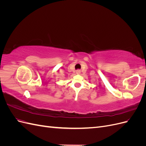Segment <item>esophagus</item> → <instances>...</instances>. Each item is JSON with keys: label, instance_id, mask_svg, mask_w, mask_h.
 <instances>
[{"label": "esophagus", "instance_id": "obj_1", "mask_svg": "<svg viewBox=\"0 0 146 146\" xmlns=\"http://www.w3.org/2000/svg\"><path fill=\"white\" fill-rule=\"evenodd\" d=\"M76 74H80V70H76Z\"/></svg>", "mask_w": 146, "mask_h": 146}]
</instances>
